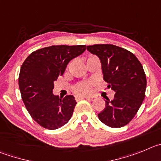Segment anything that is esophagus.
<instances>
[{"label": "esophagus", "mask_w": 161, "mask_h": 161, "mask_svg": "<svg viewBox=\"0 0 161 161\" xmlns=\"http://www.w3.org/2000/svg\"><path fill=\"white\" fill-rule=\"evenodd\" d=\"M82 98H86V99H89V100H92L93 98L92 97H88V96H77L76 97V99L79 100V99H82Z\"/></svg>", "instance_id": "esophagus-1"}]
</instances>
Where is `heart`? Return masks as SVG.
I'll return each instance as SVG.
<instances>
[{"mask_svg":"<svg viewBox=\"0 0 161 161\" xmlns=\"http://www.w3.org/2000/svg\"><path fill=\"white\" fill-rule=\"evenodd\" d=\"M91 82H81L75 86V92L79 95H86L91 93Z\"/></svg>","mask_w":161,"mask_h":161,"instance_id":"obj_1","label":"heart"}]
</instances>
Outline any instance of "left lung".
I'll list each match as a JSON object with an SVG mask.
<instances>
[{"label":"left lung","instance_id":"1","mask_svg":"<svg viewBox=\"0 0 161 161\" xmlns=\"http://www.w3.org/2000/svg\"><path fill=\"white\" fill-rule=\"evenodd\" d=\"M100 60L103 79L115 91L107 98L98 119L111 127L125 126L134 118L145 97L147 80L143 66L131 52L111 44L86 46Z\"/></svg>","mask_w":161,"mask_h":161}]
</instances>
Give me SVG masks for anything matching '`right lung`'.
<instances>
[{
	"label": "right lung",
	"instance_id": "add662e5",
	"mask_svg": "<svg viewBox=\"0 0 161 161\" xmlns=\"http://www.w3.org/2000/svg\"><path fill=\"white\" fill-rule=\"evenodd\" d=\"M86 46H51L34 51L20 70V91L31 117L42 127L58 129L70 120L77 103L73 95L63 98L53 94L54 81L63 75L70 60L82 54Z\"/></svg>",
	"mask_w": 161,
	"mask_h": 161
}]
</instances>
